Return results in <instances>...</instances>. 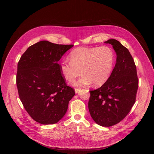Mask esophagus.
Masks as SVG:
<instances>
[{"instance_id": "1", "label": "esophagus", "mask_w": 154, "mask_h": 154, "mask_svg": "<svg viewBox=\"0 0 154 154\" xmlns=\"http://www.w3.org/2000/svg\"><path fill=\"white\" fill-rule=\"evenodd\" d=\"M80 89H77V88H75V93L77 94V93H78L79 91H80Z\"/></svg>"}]
</instances>
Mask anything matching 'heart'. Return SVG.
Returning <instances> with one entry per match:
<instances>
[{"instance_id": "heart-1", "label": "heart", "mask_w": 154, "mask_h": 154, "mask_svg": "<svg viewBox=\"0 0 154 154\" xmlns=\"http://www.w3.org/2000/svg\"><path fill=\"white\" fill-rule=\"evenodd\" d=\"M69 59L64 58L60 63L62 76L72 81L81 74L82 77L72 82L74 86H84L93 83L99 86L110 77L115 62L113 51L107 46L78 48L69 54Z\"/></svg>"}]
</instances>
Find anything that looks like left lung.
Listing matches in <instances>:
<instances>
[{
    "instance_id": "left-lung-1",
    "label": "left lung",
    "mask_w": 154,
    "mask_h": 154,
    "mask_svg": "<svg viewBox=\"0 0 154 154\" xmlns=\"http://www.w3.org/2000/svg\"><path fill=\"white\" fill-rule=\"evenodd\" d=\"M104 43L112 45L116 54V63L106 82L99 88L90 91L88 108L96 124L110 127L122 121L135 103L138 79L134 60L128 50L115 39Z\"/></svg>"
}]
</instances>
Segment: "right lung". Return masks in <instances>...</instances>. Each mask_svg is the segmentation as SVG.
<instances>
[{
	"label": "right lung",
	"instance_id": "1",
	"mask_svg": "<svg viewBox=\"0 0 154 154\" xmlns=\"http://www.w3.org/2000/svg\"><path fill=\"white\" fill-rule=\"evenodd\" d=\"M73 45L41 41L30 46L17 64L16 84L20 101L29 115L42 124H53L67 112L75 95L67 86L58 61Z\"/></svg>",
	"mask_w": 154,
	"mask_h": 154
}]
</instances>
